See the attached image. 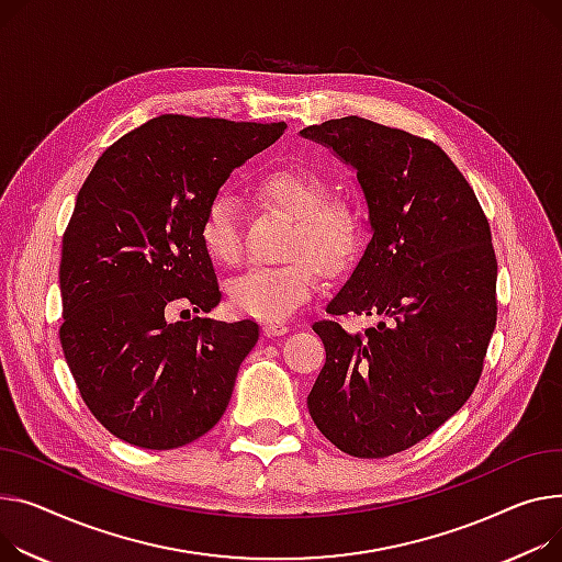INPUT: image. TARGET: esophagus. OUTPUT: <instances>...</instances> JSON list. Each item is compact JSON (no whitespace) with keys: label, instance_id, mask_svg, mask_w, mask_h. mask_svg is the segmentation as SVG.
Masks as SVG:
<instances>
[{"label":"esophagus","instance_id":"esophagus-1","mask_svg":"<svg viewBox=\"0 0 562 562\" xmlns=\"http://www.w3.org/2000/svg\"><path fill=\"white\" fill-rule=\"evenodd\" d=\"M261 331H265V336H282V334H286L289 331V327H286V323H280V321H267L265 325H261Z\"/></svg>","mask_w":562,"mask_h":562}]
</instances>
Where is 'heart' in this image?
Here are the masks:
<instances>
[{"instance_id": "obj_1", "label": "heart", "mask_w": 562, "mask_h": 562, "mask_svg": "<svg viewBox=\"0 0 562 562\" xmlns=\"http://www.w3.org/2000/svg\"><path fill=\"white\" fill-rule=\"evenodd\" d=\"M259 192L291 216L295 228L284 265H261L228 282L231 305L250 318L280 321L301 310L321 286V267H339L355 252L361 235L357 212L344 201H325L327 187L310 169L282 167L259 180ZM201 241L216 265L233 267L241 259L239 205L228 192H218L205 205ZM317 258L314 260L313 257Z\"/></svg>"}]
</instances>
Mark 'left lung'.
Wrapping results in <instances>:
<instances>
[{
	"mask_svg": "<svg viewBox=\"0 0 562 562\" xmlns=\"http://www.w3.org/2000/svg\"><path fill=\"white\" fill-rule=\"evenodd\" d=\"M357 173L370 241L314 323L325 366L307 397L327 440L359 459L420 442L472 395L497 323L488 218L440 146L363 117L301 131ZM378 315L348 333L334 315Z\"/></svg>",
	"mask_w": 562,
	"mask_h": 562,
	"instance_id": "8db88e82",
	"label": "left lung"
}]
</instances>
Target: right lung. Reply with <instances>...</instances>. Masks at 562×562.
Returning <instances> with one entry per match:
<instances>
[{
    "label": "right lung",
    "mask_w": 562,
    "mask_h": 562,
    "mask_svg": "<svg viewBox=\"0 0 562 562\" xmlns=\"http://www.w3.org/2000/svg\"><path fill=\"white\" fill-rule=\"evenodd\" d=\"M284 128L160 115L108 146L86 178L63 235L60 346L92 416L120 440L173 450L226 411L257 323L190 310L169 321V310L218 305L205 205Z\"/></svg>",
    "instance_id": "1"
}]
</instances>
